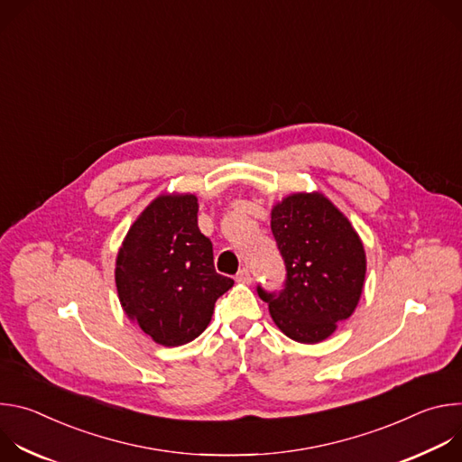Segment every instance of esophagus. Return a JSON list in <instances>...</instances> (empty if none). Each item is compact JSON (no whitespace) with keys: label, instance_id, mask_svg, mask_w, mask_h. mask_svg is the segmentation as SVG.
<instances>
[{"label":"esophagus","instance_id":"esophagus-1","mask_svg":"<svg viewBox=\"0 0 462 462\" xmlns=\"http://www.w3.org/2000/svg\"><path fill=\"white\" fill-rule=\"evenodd\" d=\"M236 282H237V283H245V285H248V283L252 282L248 269H241V271L236 274Z\"/></svg>","mask_w":462,"mask_h":462}]
</instances>
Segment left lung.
Here are the masks:
<instances>
[{"mask_svg": "<svg viewBox=\"0 0 462 462\" xmlns=\"http://www.w3.org/2000/svg\"><path fill=\"white\" fill-rule=\"evenodd\" d=\"M271 228L287 274L282 291L257 285V294L289 338L318 344L358 305L365 278L362 241L319 193L289 195L274 207Z\"/></svg>", "mask_w": 462, "mask_h": 462, "instance_id": "obj_1", "label": "left lung"}]
</instances>
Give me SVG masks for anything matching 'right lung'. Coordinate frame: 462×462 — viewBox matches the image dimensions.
<instances>
[{"mask_svg": "<svg viewBox=\"0 0 462 462\" xmlns=\"http://www.w3.org/2000/svg\"><path fill=\"white\" fill-rule=\"evenodd\" d=\"M115 280L125 314L166 347L199 337L234 285L216 273L195 195H161L141 214L118 252Z\"/></svg>", "mask_w": 462, "mask_h": 462, "instance_id": "obj_1", "label": "right lung"}]
</instances>
